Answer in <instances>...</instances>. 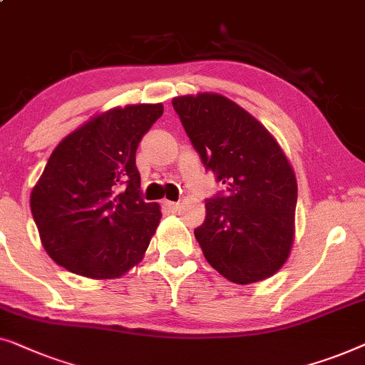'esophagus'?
<instances>
[{"mask_svg":"<svg viewBox=\"0 0 365 365\" xmlns=\"http://www.w3.org/2000/svg\"><path fill=\"white\" fill-rule=\"evenodd\" d=\"M162 207L165 208L167 212L175 213L177 210H178V207H180V203H178V202H170V200H163V202H162Z\"/></svg>","mask_w":365,"mask_h":365,"instance_id":"obj_1","label":"esophagus"}]
</instances>
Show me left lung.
<instances>
[{"mask_svg":"<svg viewBox=\"0 0 365 365\" xmlns=\"http://www.w3.org/2000/svg\"><path fill=\"white\" fill-rule=\"evenodd\" d=\"M207 170L225 192L207 198V217L195 228L205 258L236 284L273 276L294 236L297 185L273 135L245 109L220 94L172 101Z\"/></svg>","mask_w":365,"mask_h":365,"instance_id":"1","label":"left lung"}]
</instances>
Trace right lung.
I'll return each instance as SVG.
<instances>
[{
	"instance_id": "right-lung-1",
	"label": "right lung",
	"mask_w": 365,
	"mask_h": 365,
	"mask_svg": "<svg viewBox=\"0 0 365 365\" xmlns=\"http://www.w3.org/2000/svg\"><path fill=\"white\" fill-rule=\"evenodd\" d=\"M162 114V104L117 107L51 153L31 213L44 250L71 273L119 278L142 259L162 213L143 202L135 152Z\"/></svg>"
}]
</instances>
